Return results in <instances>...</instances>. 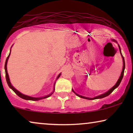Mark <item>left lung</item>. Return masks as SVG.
<instances>
[{"label": "left lung", "mask_w": 133, "mask_h": 133, "mask_svg": "<svg viewBox=\"0 0 133 133\" xmlns=\"http://www.w3.org/2000/svg\"><path fill=\"white\" fill-rule=\"evenodd\" d=\"M112 41L114 42H117L114 39H112ZM119 50H120V52H121V56L122 57V60H123V68H122V72H121V76H120L119 79H118V81L115 84V85L113 87H112L110 89V90H109L108 91L105 92V93H103L102 94H101V95H99V96H96V97H94L93 98H90V97H84V96H81L79 95V94H78L77 93H76L73 90H72V91H73L74 93H75L76 95L77 96H79V97H81V98H83V99H88V100H94V99H102V98H103V97H107V96H108L110 95V94L111 93V92L115 90V89L118 87V86L120 85V83H121L122 80V78L123 77V74H124V70H125V60H124V57H123V56H122V54L121 52V47L119 45Z\"/></svg>", "instance_id": "left-lung-1"}]
</instances>
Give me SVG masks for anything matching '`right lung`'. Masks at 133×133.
Returning <instances> with one entry per match:
<instances>
[{
	"mask_svg": "<svg viewBox=\"0 0 133 133\" xmlns=\"http://www.w3.org/2000/svg\"><path fill=\"white\" fill-rule=\"evenodd\" d=\"M10 54H11V50H10V54H9L8 56L6 58V62H5V76H6V80L7 83H8L9 87H10L11 89H12V90L13 91L15 92V93L17 94L18 96H19V97L22 98V99H25V100H29V101H39V100H41V99H46V98L49 97L51 95V94H53V92H54V90H55V83H56V82L54 83V89H53V91H52V92H51V93L48 94V95H47V96H44V97H31V96H29L25 95V94H23L22 93H21V92H20L19 91H17L15 88H14V87H12V85H11V82H10V78H9V76H8V71H7L6 65H7V62H8V60L9 59V57H10ZM61 74V73L59 74V76H58L57 77V79L60 77Z\"/></svg>",
	"mask_w": 133,
	"mask_h": 133,
	"instance_id": "obj_1",
	"label": "right lung"
}]
</instances>
